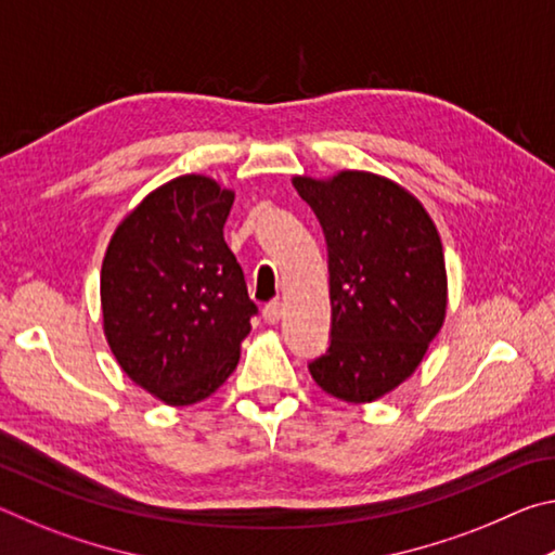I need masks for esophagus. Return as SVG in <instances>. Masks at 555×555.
I'll return each mask as SVG.
<instances>
[{"instance_id": "obj_1", "label": "esophagus", "mask_w": 555, "mask_h": 555, "mask_svg": "<svg viewBox=\"0 0 555 555\" xmlns=\"http://www.w3.org/2000/svg\"><path fill=\"white\" fill-rule=\"evenodd\" d=\"M261 315H264V321L269 325H276L281 321V315H284V308H281L279 300H269V304L261 308Z\"/></svg>"}]
</instances>
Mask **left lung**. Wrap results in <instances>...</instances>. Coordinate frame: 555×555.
I'll list each match as a JSON object with an SVG mask.
<instances>
[{"instance_id":"left-lung-1","label":"left lung","mask_w":555,"mask_h":555,"mask_svg":"<svg viewBox=\"0 0 555 555\" xmlns=\"http://www.w3.org/2000/svg\"><path fill=\"white\" fill-rule=\"evenodd\" d=\"M294 188L321 222L331 271V347L308 370L335 399L377 401L411 377L443 327L440 234L416 195L377 173L294 176Z\"/></svg>"}]
</instances>
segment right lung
Returning <instances> with one entry per match:
<instances>
[{"mask_svg":"<svg viewBox=\"0 0 555 555\" xmlns=\"http://www.w3.org/2000/svg\"><path fill=\"white\" fill-rule=\"evenodd\" d=\"M234 193L188 173L117 224L100 274L102 325L119 367L168 406L208 399L240 362L255 300L224 242Z\"/></svg>","mask_w":555,"mask_h":555,"instance_id":"obj_1","label":"right lung"}]
</instances>
